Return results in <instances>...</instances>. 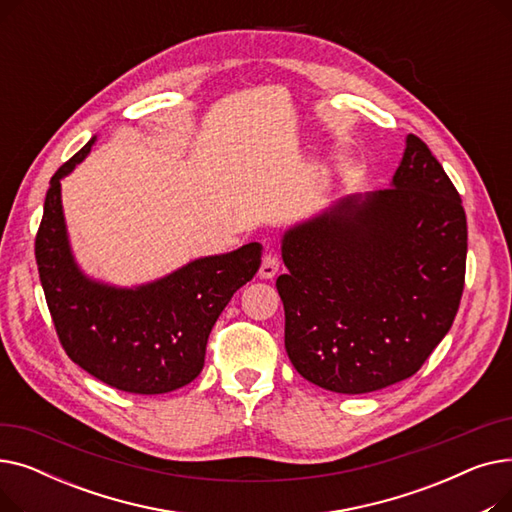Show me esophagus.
<instances>
[{
	"mask_svg": "<svg viewBox=\"0 0 512 512\" xmlns=\"http://www.w3.org/2000/svg\"><path fill=\"white\" fill-rule=\"evenodd\" d=\"M280 272V257L276 251H267L261 259V267H259V276L261 278H274Z\"/></svg>",
	"mask_w": 512,
	"mask_h": 512,
	"instance_id": "34e87169",
	"label": "esophagus"
}]
</instances>
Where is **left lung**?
<instances>
[{
    "instance_id": "obj_1",
    "label": "left lung",
    "mask_w": 512,
    "mask_h": 512,
    "mask_svg": "<svg viewBox=\"0 0 512 512\" xmlns=\"http://www.w3.org/2000/svg\"><path fill=\"white\" fill-rule=\"evenodd\" d=\"M284 346L305 380L338 394L415 375L448 334L465 288L467 215L429 147L409 134L384 191L284 234Z\"/></svg>"
}]
</instances>
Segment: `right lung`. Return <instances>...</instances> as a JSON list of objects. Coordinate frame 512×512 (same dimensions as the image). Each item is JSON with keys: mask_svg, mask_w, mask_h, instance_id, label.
I'll return each mask as SVG.
<instances>
[{"mask_svg": "<svg viewBox=\"0 0 512 512\" xmlns=\"http://www.w3.org/2000/svg\"><path fill=\"white\" fill-rule=\"evenodd\" d=\"M89 141L51 176L35 259L53 328L66 355L99 382L130 394H164L203 369L211 328L259 270L257 242L197 259L153 284L122 290L91 282L70 255L60 180L91 151Z\"/></svg>", "mask_w": 512, "mask_h": 512, "instance_id": "right-lung-1", "label": "right lung"}]
</instances>
